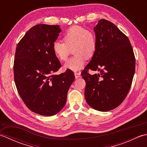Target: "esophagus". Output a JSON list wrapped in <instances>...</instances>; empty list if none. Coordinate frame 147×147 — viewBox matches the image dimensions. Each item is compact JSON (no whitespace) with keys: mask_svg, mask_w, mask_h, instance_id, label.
I'll list each match as a JSON object with an SVG mask.
<instances>
[{"mask_svg":"<svg viewBox=\"0 0 147 147\" xmlns=\"http://www.w3.org/2000/svg\"><path fill=\"white\" fill-rule=\"evenodd\" d=\"M74 76H75L76 78H81V73H74Z\"/></svg>","mask_w":147,"mask_h":147,"instance_id":"obj_1","label":"esophagus"}]
</instances>
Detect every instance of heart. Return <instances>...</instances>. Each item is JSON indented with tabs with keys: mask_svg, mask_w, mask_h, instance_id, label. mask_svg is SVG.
Instances as JSON below:
<instances>
[{
	"mask_svg": "<svg viewBox=\"0 0 147 147\" xmlns=\"http://www.w3.org/2000/svg\"><path fill=\"white\" fill-rule=\"evenodd\" d=\"M64 43L55 41L52 45L54 55L59 60L65 61L71 51L74 55L64 65L65 70L77 71L85 64V59H91L95 54L97 42L92 31L80 26L69 28L63 36Z\"/></svg>",
	"mask_w": 147,
	"mask_h": 147,
	"instance_id": "obj_1",
	"label": "heart"
}]
</instances>
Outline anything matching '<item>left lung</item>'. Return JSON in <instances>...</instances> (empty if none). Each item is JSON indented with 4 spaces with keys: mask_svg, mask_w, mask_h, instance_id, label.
<instances>
[{
    "mask_svg": "<svg viewBox=\"0 0 147 147\" xmlns=\"http://www.w3.org/2000/svg\"><path fill=\"white\" fill-rule=\"evenodd\" d=\"M97 47L82 76L85 80V96L96 111L107 112L124 101L131 86L135 57L128 38L111 21L100 20L93 28ZM89 69L100 71L91 76Z\"/></svg>",
    "mask_w": 147,
    "mask_h": 147,
    "instance_id": "left-lung-1",
    "label": "left lung"
}]
</instances>
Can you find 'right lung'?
Wrapping results in <instances>:
<instances>
[{
	"label": "right lung",
	"instance_id": "obj_1",
	"mask_svg": "<svg viewBox=\"0 0 147 147\" xmlns=\"http://www.w3.org/2000/svg\"><path fill=\"white\" fill-rule=\"evenodd\" d=\"M61 32L59 25L40 24L30 29L18 43L14 76L18 93L30 110L52 116L65 104L73 72L54 74L61 64L52 45Z\"/></svg>",
	"mask_w": 147,
	"mask_h": 147
}]
</instances>
